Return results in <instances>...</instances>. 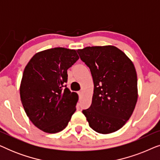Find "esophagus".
Here are the masks:
<instances>
[{
    "mask_svg": "<svg viewBox=\"0 0 160 160\" xmlns=\"http://www.w3.org/2000/svg\"><path fill=\"white\" fill-rule=\"evenodd\" d=\"M78 96H79V98H81L82 96V94H83V92H82V91H79L78 92Z\"/></svg>",
    "mask_w": 160,
    "mask_h": 160,
    "instance_id": "34e87169",
    "label": "esophagus"
}]
</instances>
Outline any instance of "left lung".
I'll return each mask as SVG.
<instances>
[{
  "mask_svg": "<svg viewBox=\"0 0 160 160\" xmlns=\"http://www.w3.org/2000/svg\"><path fill=\"white\" fill-rule=\"evenodd\" d=\"M77 52L90 69L94 82L92 104L82 113L89 127L97 132H116L128 121L137 102L134 65L113 46L87 47Z\"/></svg>",
  "mask_w": 160,
  "mask_h": 160,
  "instance_id": "8db88e82",
  "label": "left lung"
}]
</instances>
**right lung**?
I'll return each instance as SVG.
<instances>
[{
  "label": "right lung",
  "mask_w": 160,
  "mask_h": 160,
  "mask_svg": "<svg viewBox=\"0 0 160 160\" xmlns=\"http://www.w3.org/2000/svg\"><path fill=\"white\" fill-rule=\"evenodd\" d=\"M78 60L76 50L57 47L35 54L24 70L20 98L36 128L57 133L66 128L78 97L67 88V70Z\"/></svg>",
  "instance_id": "obj_1"
}]
</instances>
